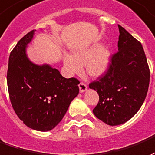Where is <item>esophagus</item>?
<instances>
[{"label":"esophagus","instance_id":"obj_1","mask_svg":"<svg viewBox=\"0 0 155 155\" xmlns=\"http://www.w3.org/2000/svg\"><path fill=\"white\" fill-rule=\"evenodd\" d=\"M78 87H79V91H80V92H83V91H85L86 90H87V85H86L84 82H81L80 83H79Z\"/></svg>","mask_w":155,"mask_h":155}]
</instances>
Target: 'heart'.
I'll return each instance as SVG.
<instances>
[{"instance_id":"obj_1","label":"heart","mask_w":155,"mask_h":155,"mask_svg":"<svg viewBox=\"0 0 155 155\" xmlns=\"http://www.w3.org/2000/svg\"><path fill=\"white\" fill-rule=\"evenodd\" d=\"M110 62V52L103 48L97 53V48L87 51L78 52L73 56L65 55L64 68L68 73H79L82 66L87 64V72L91 76H99L107 70Z\"/></svg>"}]
</instances>
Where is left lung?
<instances>
[{"instance_id": "obj_1", "label": "left lung", "mask_w": 155, "mask_h": 155, "mask_svg": "<svg viewBox=\"0 0 155 155\" xmlns=\"http://www.w3.org/2000/svg\"><path fill=\"white\" fill-rule=\"evenodd\" d=\"M118 27V51L110 56L107 71L89 84L99 95L93 114L109 125L123 124L137 113L150 84V68L140 42Z\"/></svg>"}]
</instances>
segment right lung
<instances>
[{
    "instance_id": "1",
    "label": "right lung",
    "mask_w": 155,
    "mask_h": 155,
    "mask_svg": "<svg viewBox=\"0 0 155 155\" xmlns=\"http://www.w3.org/2000/svg\"><path fill=\"white\" fill-rule=\"evenodd\" d=\"M35 30L20 39L11 52L7 70L9 97L15 112L28 127L48 131L64 118L79 92L78 79L65 78L48 65L38 66L26 56L25 47Z\"/></svg>"
}]
</instances>
